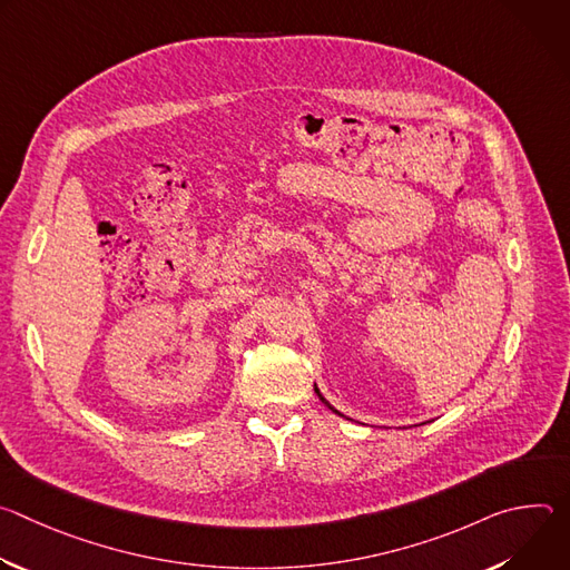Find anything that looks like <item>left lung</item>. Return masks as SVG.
Returning a JSON list of instances; mask_svg holds the SVG:
<instances>
[{
    "mask_svg": "<svg viewBox=\"0 0 570 570\" xmlns=\"http://www.w3.org/2000/svg\"><path fill=\"white\" fill-rule=\"evenodd\" d=\"M313 387H315V394H317V396H320V401H322V403H327V405H330V409H332V411H334V413H338V411H336V409H334V405H332V403H330V401H327V399H324V396H322V394H320V390H317V385H313ZM338 415H341V413H338Z\"/></svg>",
    "mask_w": 570,
    "mask_h": 570,
    "instance_id": "obj_1",
    "label": "left lung"
}]
</instances>
